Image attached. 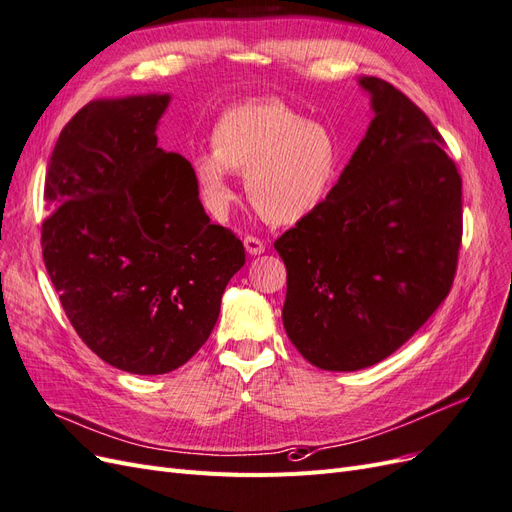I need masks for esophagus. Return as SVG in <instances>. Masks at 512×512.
Here are the masks:
<instances>
[{"mask_svg": "<svg viewBox=\"0 0 512 512\" xmlns=\"http://www.w3.org/2000/svg\"><path fill=\"white\" fill-rule=\"evenodd\" d=\"M243 245H245L247 254H252V256H258V254L265 252V241H260V239L254 237V235H247V237L243 239Z\"/></svg>", "mask_w": 512, "mask_h": 512, "instance_id": "34e87169", "label": "esophagus"}]
</instances>
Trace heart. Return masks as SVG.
<instances>
[{
    "mask_svg": "<svg viewBox=\"0 0 512 512\" xmlns=\"http://www.w3.org/2000/svg\"><path fill=\"white\" fill-rule=\"evenodd\" d=\"M213 156L194 162L200 196L222 215L235 198L228 173L245 175V192L269 224H299L331 198L344 151L322 121L305 119L284 100L262 98L230 106L211 134Z\"/></svg>",
    "mask_w": 512,
    "mask_h": 512,
    "instance_id": "b5f03b06",
    "label": "heart"
}]
</instances>
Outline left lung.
<instances>
[{
    "label": "left lung",
    "mask_w": 512,
    "mask_h": 512,
    "mask_svg": "<svg viewBox=\"0 0 512 512\" xmlns=\"http://www.w3.org/2000/svg\"><path fill=\"white\" fill-rule=\"evenodd\" d=\"M367 134L318 213L286 230L284 329L327 371L376 365L423 327L453 286L461 177L408 96L361 76Z\"/></svg>",
    "instance_id": "left-lung-1"
}]
</instances>
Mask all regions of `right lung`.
Wrapping results in <instances>:
<instances>
[{"mask_svg":"<svg viewBox=\"0 0 512 512\" xmlns=\"http://www.w3.org/2000/svg\"><path fill=\"white\" fill-rule=\"evenodd\" d=\"M168 94L94 100L46 168L42 258L74 331L102 361L168 374L203 346L243 243L211 224L192 164L158 147Z\"/></svg>","mask_w":512,"mask_h":512,"instance_id":"1","label":"right lung"}]
</instances>
